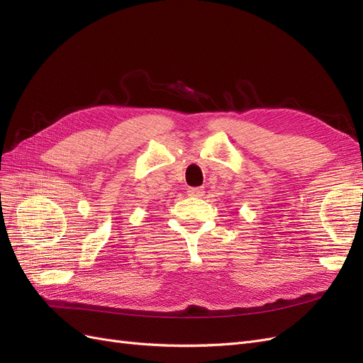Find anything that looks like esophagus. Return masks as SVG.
I'll use <instances>...</instances> for the list:
<instances>
[{
  "instance_id": "esophagus-1",
  "label": "esophagus",
  "mask_w": 363,
  "mask_h": 363,
  "mask_svg": "<svg viewBox=\"0 0 363 363\" xmlns=\"http://www.w3.org/2000/svg\"><path fill=\"white\" fill-rule=\"evenodd\" d=\"M188 194H189L191 196H196V199H199V196H203V195H204V189H203V188H189V189H188Z\"/></svg>"
}]
</instances>
